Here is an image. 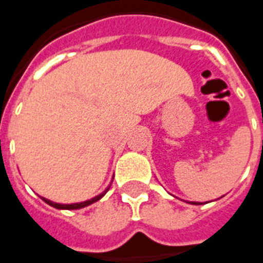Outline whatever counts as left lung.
Segmentation results:
<instances>
[{"instance_id":"1","label":"left lung","mask_w":263,"mask_h":263,"mask_svg":"<svg viewBox=\"0 0 263 263\" xmlns=\"http://www.w3.org/2000/svg\"><path fill=\"white\" fill-rule=\"evenodd\" d=\"M193 204H199V203H195V201H193Z\"/></svg>"}]
</instances>
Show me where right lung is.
<instances>
[{
  "mask_svg": "<svg viewBox=\"0 0 263 263\" xmlns=\"http://www.w3.org/2000/svg\"><path fill=\"white\" fill-rule=\"evenodd\" d=\"M109 188H107L105 191H104L101 195H99V196L93 197V199H90V200H86V201H82V203H74V204H59V203H53V201L48 200V199H45V197H42V200L45 201V203H48L49 205H52V207H54V209H60V210H77V209H82V207H86V205L91 204V203H95V201L100 200L101 197L105 195V192L108 191Z\"/></svg>",
  "mask_w": 263,
  "mask_h": 263,
  "instance_id": "add662e5",
  "label": "right lung"
}]
</instances>
